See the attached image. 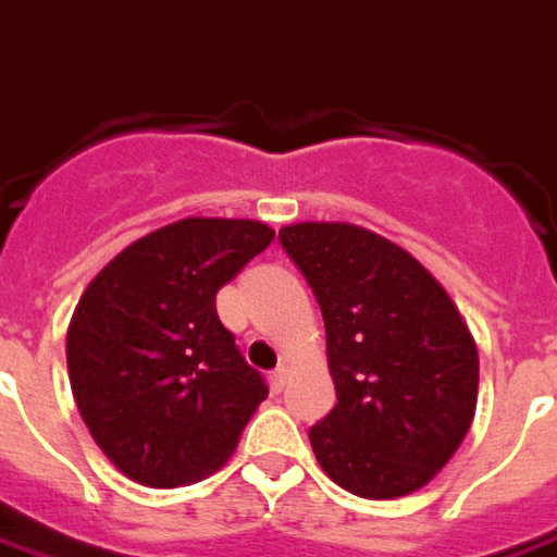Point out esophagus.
Wrapping results in <instances>:
<instances>
[{"mask_svg":"<svg viewBox=\"0 0 557 557\" xmlns=\"http://www.w3.org/2000/svg\"><path fill=\"white\" fill-rule=\"evenodd\" d=\"M286 380H289V368H277V371H271V376H268L271 392H274V395H280V392L286 388Z\"/></svg>","mask_w":557,"mask_h":557,"instance_id":"esophagus-1","label":"esophagus"}]
</instances>
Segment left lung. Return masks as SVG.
<instances>
[{"mask_svg": "<svg viewBox=\"0 0 557 557\" xmlns=\"http://www.w3.org/2000/svg\"><path fill=\"white\" fill-rule=\"evenodd\" d=\"M280 244L317 295L337 404L310 428L319 468L371 500L419 492L468 437L480 356L419 259L352 223H292Z\"/></svg>", "mask_w": 557, "mask_h": 557, "instance_id": "left-lung-1", "label": "left lung"}]
</instances>
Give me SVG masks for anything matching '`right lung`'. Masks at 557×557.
<instances>
[{
    "mask_svg": "<svg viewBox=\"0 0 557 557\" xmlns=\"http://www.w3.org/2000/svg\"><path fill=\"white\" fill-rule=\"evenodd\" d=\"M271 240L262 220L186 216L89 280L65 334L69 380L123 476L174 488L232 458L268 386L216 317V292Z\"/></svg>",
    "mask_w": 557,
    "mask_h": 557,
    "instance_id": "1",
    "label": "right lung"
}]
</instances>
